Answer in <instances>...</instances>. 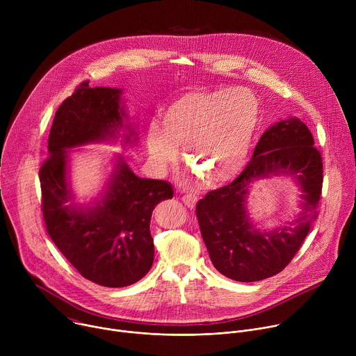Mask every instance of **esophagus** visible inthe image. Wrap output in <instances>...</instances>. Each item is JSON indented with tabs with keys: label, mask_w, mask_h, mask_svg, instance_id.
Here are the masks:
<instances>
[{
	"label": "esophagus",
	"mask_w": 356,
	"mask_h": 356,
	"mask_svg": "<svg viewBox=\"0 0 356 356\" xmlns=\"http://www.w3.org/2000/svg\"><path fill=\"white\" fill-rule=\"evenodd\" d=\"M183 202L188 207V209H194L195 207V202H197V197L194 194H186L183 195Z\"/></svg>",
	"instance_id": "34e87169"
}]
</instances>
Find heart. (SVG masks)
I'll return each mask as SVG.
<instances>
[{
  "label": "heart",
  "mask_w": 356,
  "mask_h": 356,
  "mask_svg": "<svg viewBox=\"0 0 356 356\" xmlns=\"http://www.w3.org/2000/svg\"><path fill=\"white\" fill-rule=\"evenodd\" d=\"M259 115V101L246 88L186 92L165 108L161 128H147V152L163 168L183 149L188 168L207 184L222 186L243 169Z\"/></svg>",
  "instance_id": "1"
}]
</instances>
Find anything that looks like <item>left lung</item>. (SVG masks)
<instances>
[{
	"label": "left lung",
	"mask_w": 356,
	"mask_h": 356,
	"mask_svg": "<svg viewBox=\"0 0 356 356\" xmlns=\"http://www.w3.org/2000/svg\"><path fill=\"white\" fill-rule=\"evenodd\" d=\"M273 175L295 180L300 190V211L287 226L259 230L248 217V188ZM321 187L323 161L307 125L297 117L270 125L243 172L197 202L201 236L214 268L236 282H259L282 272L318 216Z\"/></svg>",
	"instance_id": "left-lung-1"
}]
</instances>
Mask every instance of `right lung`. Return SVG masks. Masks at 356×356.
Returning <instances> with one entry per match:
<instances>
[{"instance_id": "obj_1", "label": "right lung", "mask_w": 356, "mask_h": 356, "mask_svg": "<svg viewBox=\"0 0 356 356\" xmlns=\"http://www.w3.org/2000/svg\"><path fill=\"white\" fill-rule=\"evenodd\" d=\"M118 140L124 147L138 140L122 88H91L84 81L58 108L47 139L49 158L39 170L49 236L83 277L106 287L134 284L149 272L155 255L152 211L173 197L168 181L142 179L122 155H114L103 191L84 204L76 201L69 176L73 149Z\"/></svg>"}]
</instances>
